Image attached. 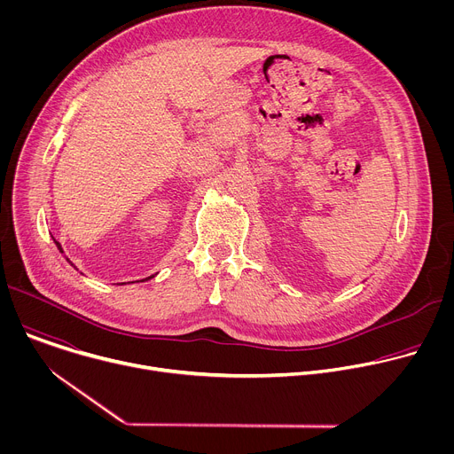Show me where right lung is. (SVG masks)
<instances>
[{
    "label": "right lung",
    "instance_id": "1",
    "mask_svg": "<svg viewBox=\"0 0 454 454\" xmlns=\"http://www.w3.org/2000/svg\"><path fill=\"white\" fill-rule=\"evenodd\" d=\"M53 242H55V246H57V249H59V251H60V253H64V251H62V246H60V244H59V242H57V240H55V239H53ZM67 261H68V262H70V258H68V256H67ZM70 264H72V262H70ZM72 266H74V264H72ZM149 278H153V277H149ZM149 278H144V280H149ZM144 280H140V282H144Z\"/></svg>",
    "mask_w": 454,
    "mask_h": 454
}]
</instances>
